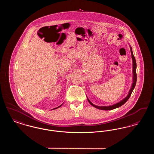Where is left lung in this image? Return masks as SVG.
<instances>
[{
	"label": "left lung",
	"instance_id": "left-lung-1",
	"mask_svg": "<svg viewBox=\"0 0 154 154\" xmlns=\"http://www.w3.org/2000/svg\"><path fill=\"white\" fill-rule=\"evenodd\" d=\"M131 54H132V60H133V84H132V87L131 89L129 91V92L128 94V96L125 97L123 100H122L121 101H120L119 102L117 103L116 104H114L112 106H96L95 104H94L92 103L91 102L87 97L88 99V102L89 103L94 107H95L96 109H100V110H111L115 109L118 107H119L120 106H121L122 105H123L124 103L128 101V100L129 99L130 96L132 94V92L134 89V88L135 87L136 84V81H137V74H136V59L135 58L133 55V54L132 52V47H131Z\"/></svg>",
	"mask_w": 154,
	"mask_h": 154
}]
</instances>
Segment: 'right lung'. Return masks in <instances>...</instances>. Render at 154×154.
I'll list each match as a JSON object with an SVG mask.
<instances>
[{"instance_id": "1", "label": "right lung", "mask_w": 154, "mask_h": 154, "mask_svg": "<svg viewBox=\"0 0 154 154\" xmlns=\"http://www.w3.org/2000/svg\"><path fill=\"white\" fill-rule=\"evenodd\" d=\"M61 106H62V104H61V105H60V106H59V107H57V108H55V109H54H54H57V108H59V107H60ZM52 110H53V109H52Z\"/></svg>"}]
</instances>
